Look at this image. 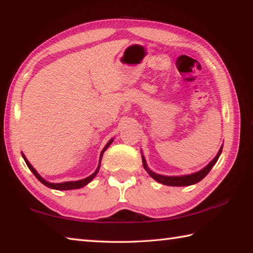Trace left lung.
<instances>
[{"instance_id": "1", "label": "left lung", "mask_w": 253, "mask_h": 253, "mask_svg": "<svg viewBox=\"0 0 253 253\" xmlns=\"http://www.w3.org/2000/svg\"><path fill=\"white\" fill-rule=\"evenodd\" d=\"M221 150H222V147L220 148L218 155L212 159V162H211L208 165V166L205 167L203 170H200L198 172H195V173H191V174H187V176L167 177V176H162V174L155 173L154 171H151L148 167H147L145 157H142V166H144V168L146 169L147 171H148V173L155 179L156 181L163 183V185L174 186V187H177V186H190V185H194V183H196V182H199L200 180H203V179L207 176V174H208V172L211 170V168L213 167V165L217 163L219 156H220V154H221Z\"/></svg>"}]
</instances>
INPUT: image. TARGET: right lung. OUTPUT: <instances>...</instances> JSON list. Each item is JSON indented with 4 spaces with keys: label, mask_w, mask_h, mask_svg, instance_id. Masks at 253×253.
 <instances>
[{
    "label": "right lung",
    "mask_w": 253,
    "mask_h": 253,
    "mask_svg": "<svg viewBox=\"0 0 253 253\" xmlns=\"http://www.w3.org/2000/svg\"><path fill=\"white\" fill-rule=\"evenodd\" d=\"M112 141H113V139H111L109 140L108 142H107V145L104 147V149L102 150V153H100V157H99V165H98V167H97V169H96L95 170V172L94 173H91L89 177H87V178H85V179H82V180H79V181H67V182H62V183H52V182H48V181H46V180H44V179L40 176V174L36 172V170L35 169L33 168V166H32V165L29 163V160H27L26 158H25V156L23 155V158H24V160H25V163H26V165H27V167H29L30 169H31V171L34 173V176L39 179V180L43 183V185H45L46 187H48V188H52V189H56V190H71V189H79V188H82V187H84V186H86L87 183L88 182H90L91 180H93V178L96 176V173L98 172V170H99V167H100V160H102V157H103V154H104V151L106 150L108 147H109V145L112 144Z\"/></svg>",
    "instance_id": "add662e5"
}]
</instances>
